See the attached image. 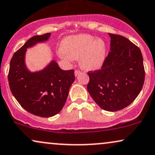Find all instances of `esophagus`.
<instances>
[{
  "label": "esophagus",
  "mask_w": 155,
  "mask_h": 155,
  "mask_svg": "<svg viewBox=\"0 0 155 155\" xmlns=\"http://www.w3.org/2000/svg\"><path fill=\"white\" fill-rule=\"evenodd\" d=\"M81 73V71H80V70H76L75 71V76H77L78 75H79V74Z\"/></svg>",
  "instance_id": "obj_1"
}]
</instances>
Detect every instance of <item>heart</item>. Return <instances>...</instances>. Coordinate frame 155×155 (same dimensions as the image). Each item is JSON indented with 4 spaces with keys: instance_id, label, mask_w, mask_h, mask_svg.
Returning <instances> with one entry per match:
<instances>
[{
    "instance_id": "1",
    "label": "heart",
    "mask_w": 155,
    "mask_h": 155,
    "mask_svg": "<svg viewBox=\"0 0 155 155\" xmlns=\"http://www.w3.org/2000/svg\"><path fill=\"white\" fill-rule=\"evenodd\" d=\"M62 55L70 59H79L85 69H97L101 67L106 57V45L101 39L81 34L65 39L62 46Z\"/></svg>"
}]
</instances>
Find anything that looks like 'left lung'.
Instances as JSON below:
<instances>
[{
    "label": "left lung",
    "mask_w": 155,
    "mask_h": 155,
    "mask_svg": "<svg viewBox=\"0 0 155 155\" xmlns=\"http://www.w3.org/2000/svg\"><path fill=\"white\" fill-rule=\"evenodd\" d=\"M110 51L101 69L89 71L87 88L102 110L115 112L130 105L143 87L145 71L139 48L117 34L109 33Z\"/></svg>",
    "instance_id": "8db88e82"
}]
</instances>
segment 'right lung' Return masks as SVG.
Wrapping results in <instances>:
<instances>
[{"label":"right lung","mask_w":155,"mask_h":155,"mask_svg":"<svg viewBox=\"0 0 155 155\" xmlns=\"http://www.w3.org/2000/svg\"><path fill=\"white\" fill-rule=\"evenodd\" d=\"M50 36L51 33H48L28 40L13 54L8 75L10 89L21 107L42 117H53L61 111L75 80L73 69H60L55 61L37 73H31L26 68L24 62L26 48L47 41Z\"/></svg>","instance_id":"add662e5"}]
</instances>
